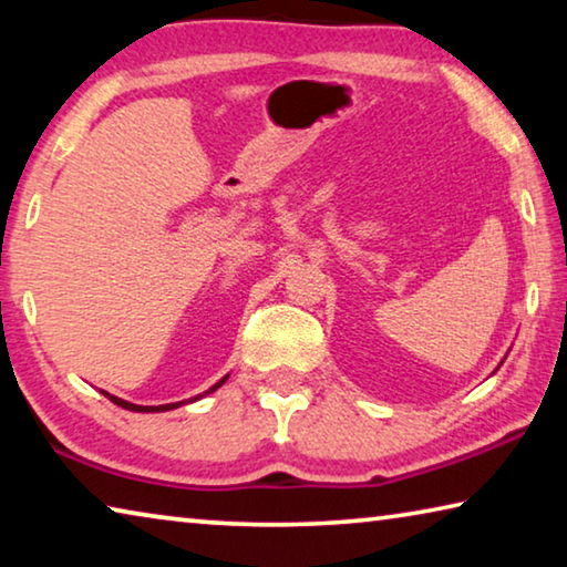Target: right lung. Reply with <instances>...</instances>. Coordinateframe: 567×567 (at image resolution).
I'll return each instance as SVG.
<instances>
[{"mask_svg": "<svg viewBox=\"0 0 567 567\" xmlns=\"http://www.w3.org/2000/svg\"><path fill=\"white\" fill-rule=\"evenodd\" d=\"M228 380V378H223L220 382H215V385L207 390V393H213V390H217L223 385V382ZM106 398H111V403H116V405H121V408H126V411H136V413H156V411H172V408H177L179 403H169V405H134V403H128V400H121V398H116V395H109V393H103ZM199 398V395H197Z\"/></svg>", "mask_w": 567, "mask_h": 567, "instance_id": "1", "label": "right lung"}]
</instances>
